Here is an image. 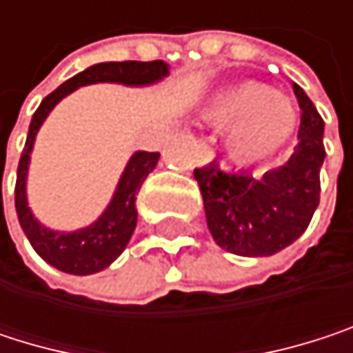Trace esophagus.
Returning <instances> with one entry per match:
<instances>
[{"instance_id": "34e87169", "label": "esophagus", "mask_w": 353, "mask_h": 353, "mask_svg": "<svg viewBox=\"0 0 353 353\" xmlns=\"http://www.w3.org/2000/svg\"><path fill=\"white\" fill-rule=\"evenodd\" d=\"M212 159H214L212 149H210L208 145L200 143V145H198V149H196V161H198V165H208Z\"/></svg>"}]
</instances>
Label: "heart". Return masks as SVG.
<instances>
[{"instance_id": "b5f03b06", "label": "heart", "mask_w": 353, "mask_h": 353, "mask_svg": "<svg viewBox=\"0 0 353 353\" xmlns=\"http://www.w3.org/2000/svg\"><path fill=\"white\" fill-rule=\"evenodd\" d=\"M204 118L227 129V155L253 165L280 151L294 132L296 112L290 100L257 81H239L219 90L204 106Z\"/></svg>"}]
</instances>
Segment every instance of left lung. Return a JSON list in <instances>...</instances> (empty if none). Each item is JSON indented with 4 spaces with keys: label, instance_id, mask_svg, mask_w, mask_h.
Returning <instances> with one entry per match:
<instances>
[{
    "label": "left lung",
    "instance_id": "8db88e82",
    "mask_svg": "<svg viewBox=\"0 0 353 353\" xmlns=\"http://www.w3.org/2000/svg\"><path fill=\"white\" fill-rule=\"evenodd\" d=\"M294 94L303 110L299 145L284 165L261 177L223 172L216 161L194 170L208 231L216 245L235 255L268 257L282 251L307 231L317 210L325 124L296 83Z\"/></svg>",
    "mask_w": 353,
    "mask_h": 353
}]
</instances>
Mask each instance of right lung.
Returning a JSON list of instances; mask_svg holds the SVG:
<instances>
[{
  "mask_svg": "<svg viewBox=\"0 0 353 353\" xmlns=\"http://www.w3.org/2000/svg\"><path fill=\"white\" fill-rule=\"evenodd\" d=\"M170 75V65L163 61H122V63H98L77 73L59 85L52 94H48L32 116L28 139L18 163L16 177V212L24 235L28 237L34 251L52 268L73 274V276H90L106 270L108 265L126 249L134 227H137V194L147 176L155 170L159 161V153L137 151L128 159L122 176L116 183L112 200L108 202L106 210L88 227L77 231H52L44 227L28 206L26 181L30 155L34 149V141L42 122L52 112L63 98L73 94L75 90L92 83H120L128 88H145L159 83ZM1 192V183H0Z\"/></svg>",
  "mask_w": 353,
  "mask_h": 353,
  "instance_id": "add662e5",
  "label": "right lung"
}]
</instances>
